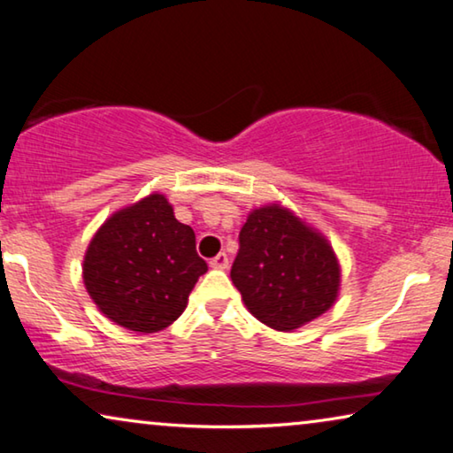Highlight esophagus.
<instances>
[{
    "instance_id": "1",
    "label": "esophagus",
    "mask_w": 453,
    "mask_h": 453,
    "mask_svg": "<svg viewBox=\"0 0 453 453\" xmlns=\"http://www.w3.org/2000/svg\"><path fill=\"white\" fill-rule=\"evenodd\" d=\"M209 266H211V268H219V270H226V268L229 266L227 254H226V252H219L218 256H215V258L209 260Z\"/></svg>"
}]
</instances>
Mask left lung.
I'll return each instance as SVG.
<instances>
[{
    "instance_id": "obj_1",
    "label": "left lung",
    "mask_w": 453,
    "mask_h": 453,
    "mask_svg": "<svg viewBox=\"0 0 453 453\" xmlns=\"http://www.w3.org/2000/svg\"><path fill=\"white\" fill-rule=\"evenodd\" d=\"M238 240L229 276L265 326L293 332L334 305L340 288L334 250L288 209H254Z\"/></svg>"
}]
</instances>
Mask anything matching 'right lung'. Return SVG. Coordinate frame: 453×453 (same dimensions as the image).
<instances>
[{"instance_id": "right-lung-1", "label": "right lung", "mask_w": 453, "mask_h": 453, "mask_svg": "<svg viewBox=\"0 0 453 453\" xmlns=\"http://www.w3.org/2000/svg\"><path fill=\"white\" fill-rule=\"evenodd\" d=\"M207 262L195 232L154 193L113 213L93 235L83 262L87 293L118 326L154 334L185 311Z\"/></svg>"}]
</instances>
